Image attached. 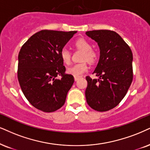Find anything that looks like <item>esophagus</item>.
<instances>
[{
	"label": "esophagus",
	"mask_w": 150,
	"mask_h": 150,
	"mask_svg": "<svg viewBox=\"0 0 150 150\" xmlns=\"http://www.w3.org/2000/svg\"><path fill=\"white\" fill-rule=\"evenodd\" d=\"M80 78H81L80 76H74V80L76 81H78Z\"/></svg>",
	"instance_id": "1"
}]
</instances>
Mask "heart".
<instances>
[{"instance_id": "obj_1", "label": "heart", "mask_w": 150, "mask_h": 150, "mask_svg": "<svg viewBox=\"0 0 150 150\" xmlns=\"http://www.w3.org/2000/svg\"><path fill=\"white\" fill-rule=\"evenodd\" d=\"M75 47L77 49L83 51L82 60L84 62L75 64L70 67L67 70L68 74L73 75L74 76H80L88 70V65L86 60L90 63H95L98 59V54L96 51L92 50V44L88 40L81 38L75 42ZM60 58L64 64H69L71 61V53L67 48H62L60 51Z\"/></svg>"}]
</instances>
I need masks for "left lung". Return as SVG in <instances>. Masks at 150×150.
<instances>
[{"label": "left lung", "mask_w": 150, "mask_h": 150, "mask_svg": "<svg viewBox=\"0 0 150 150\" xmlns=\"http://www.w3.org/2000/svg\"><path fill=\"white\" fill-rule=\"evenodd\" d=\"M86 33L97 42L100 49V58L93 72L99 79L86 76V101L97 111H108L119 104L132 84V51L123 39L112 30H92Z\"/></svg>", "instance_id": "8db88e82"}]
</instances>
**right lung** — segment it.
<instances>
[{
	"label": "right lung",
	"instance_id": "obj_1",
	"mask_svg": "<svg viewBox=\"0 0 150 150\" xmlns=\"http://www.w3.org/2000/svg\"><path fill=\"white\" fill-rule=\"evenodd\" d=\"M76 33L42 30L31 36L20 50L18 82L24 96L38 110L54 112L64 104L74 79L65 73L60 53Z\"/></svg>",
	"mask_w": 150,
	"mask_h": 150
}]
</instances>
